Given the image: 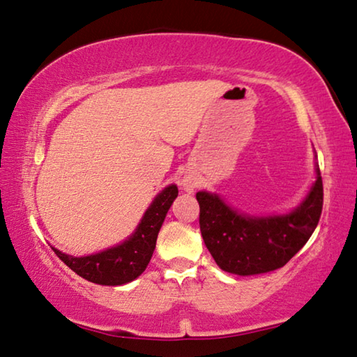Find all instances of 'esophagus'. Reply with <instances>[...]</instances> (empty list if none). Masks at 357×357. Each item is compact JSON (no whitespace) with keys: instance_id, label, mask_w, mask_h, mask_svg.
Listing matches in <instances>:
<instances>
[{"instance_id":"1","label":"esophagus","mask_w":357,"mask_h":357,"mask_svg":"<svg viewBox=\"0 0 357 357\" xmlns=\"http://www.w3.org/2000/svg\"><path fill=\"white\" fill-rule=\"evenodd\" d=\"M185 189L189 190V192H192V190H193V185H192L190 183H189V184H185Z\"/></svg>"}]
</instances>
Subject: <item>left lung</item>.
Masks as SVG:
<instances>
[{"label":"left lung","mask_w":357,"mask_h":357,"mask_svg":"<svg viewBox=\"0 0 357 357\" xmlns=\"http://www.w3.org/2000/svg\"><path fill=\"white\" fill-rule=\"evenodd\" d=\"M197 202L203 241L219 268L238 275L263 274L283 268L315 231L323 211V179L317 168L309 197L288 215H241L208 192H198Z\"/></svg>","instance_id":"left-lung-1"}]
</instances>
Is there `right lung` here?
Masks as SVG:
<instances>
[{
    "label": "right lung",
    "mask_w": 357,
    "mask_h": 357,
    "mask_svg": "<svg viewBox=\"0 0 357 357\" xmlns=\"http://www.w3.org/2000/svg\"><path fill=\"white\" fill-rule=\"evenodd\" d=\"M176 197V185H168L162 190L146 211L137 231L116 247L89 257H70L56 249L53 250L64 264L83 279L108 287L124 285L146 269L155 249L157 234Z\"/></svg>",
    "instance_id": "1"
}]
</instances>
